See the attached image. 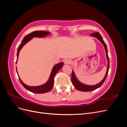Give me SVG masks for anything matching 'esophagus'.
Instances as JSON below:
<instances>
[{
    "mask_svg": "<svg viewBox=\"0 0 127 127\" xmlns=\"http://www.w3.org/2000/svg\"><path fill=\"white\" fill-rule=\"evenodd\" d=\"M70 63H71V61H70V60H69V59H66L64 60V63L65 64H70Z\"/></svg>",
    "mask_w": 127,
    "mask_h": 127,
    "instance_id": "esophagus-1",
    "label": "esophagus"
}]
</instances>
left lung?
Returning a JSON list of instances; mask_svg holds the SVG:
<instances>
[{
  "label": "left lung",
  "mask_w": 127,
  "mask_h": 127,
  "mask_svg": "<svg viewBox=\"0 0 127 127\" xmlns=\"http://www.w3.org/2000/svg\"><path fill=\"white\" fill-rule=\"evenodd\" d=\"M90 36H93V37L97 38V39L103 44L104 47L106 55V58H107V70H106V72L105 75L104 76V78L103 79V80L100 83H99L96 84V85H85V84H84L82 83L81 82H80L79 80H78V79L77 78L76 76H75L74 71L72 70V74H71L72 83L73 84V85H74V87L76 88L77 90L79 91H82V92L92 91H93V90L97 89V88H99V87H101L102 84H103V83L104 82L105 79H106L107 75V74H108V71H109V67H110V61H109V58L108 54H107V47H106V45L104 42V41H103L101 35H100V34H99L98 32H96V33H94L93 34H91Z\"/></svg>",
  "instance_id": "left-lung-1"
}]
</instances>
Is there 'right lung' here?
Instances as JSON below:
<instances>
[{
	"instance_id": "add662e5",
	"label": "right lung",
	"mask_w": 127,
	"mask_h": 127,
	"mask_svg": "<svg viewBox=\"0 0 127 127\" xmlns=\"http://www.w3.org/2000/svg\"><path fill=\"white\" fill-rule=\"evenodd\" d=\"M50 34V32H49L43 31H34L32 33H30L26 36H25L23 39V40H22L20 46H19L18 48L17 52L16 63L17 62L19 53H20L21 49L26 43H27L29 41H30L32 39L33 37H43L45 36L49 35ZM63 65H64V63L63 62H61L59 64H55L52 68L50 76V77L48 81L47 82V83H45L44 84H43V85H40V86H30L26 85V84H25L22 81V80L20 78L19 76H18L19 79H20V81L22 84V85L23 86L24 88H26L27 90L36 94H42V93H47V92H50L52 89L53 86V84H54V78L55 77V75H56L58 71L60 69L63 67Z\"/></svg>"
}]
</instances>
